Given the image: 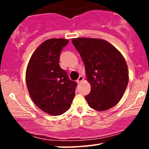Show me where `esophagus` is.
<instances>
[{
    "instance_id": "1",
    "label": "esophagus",
    "mask_w": 149,
    "mask_h": 149,
    "mask_svg": "<svg viewBox=\"0 0 149 149\" xmlns=\"http://www.w3.org/2000/svg\"><path fill=\"white\" fill-rule=\"evenodd\" d=\"M83 77L80 76H79V78H78V80H76V82H77V83H80L82 81H83Z\"/></svg>"
}]
</instances>
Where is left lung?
Returning a JSON list of instances; mask_svg holds the SVG:
<instances>
[{
	"label": "left lung",
	"mask_w": 149,
	"mask_h": 149,
	"mask_svg": "<svg viewBox=\"0 0 149 149\" xmlns=\"http://www.w3.org/2000/svg\"><path fill=\"white\" fill-rule=\"evenodd\" d=\"M72 42L84 62L87 80L91 85L85 96L89 106L97 111L113 107L122 98L129 80L124 57L102 39L78 38Z\"/></svg>",
	"instance_id": "obj_1"
}]
</instances>
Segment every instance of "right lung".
<instances>
[{
	"label": "right lung",
	"mask_w": 149,
	"mask_h": 149,
	"mask_svg": "<svg viewBox=\"0 0 149 149\" xmlns=\"http://www.w3.org/2000/svg\"><path fill=\"white\" fill-rule=\"evenodd\" d=\"M69 40L51 38L32 54L26 73L27 88L33 102L42 111L59 116L69 110L77 83L59 66V57Z\"/></svg>",
	"instance_id": "add662e5"
}]
</instances>
